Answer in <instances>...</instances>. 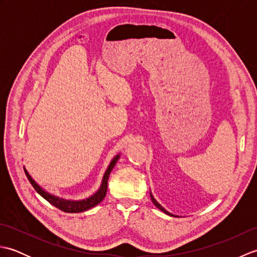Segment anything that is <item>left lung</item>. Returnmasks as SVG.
Segmentation results:
<instances>
[{"mask_svg":"<svg viewBox=\"0 0 257 257\" xmlns=\"http://www.w3.org/2000/svg\"><path fill=\"white\" fill-rule=\"evenodd\" d=\"M150 196H151V200H152V202H154V204L158 207V209H159V210H161V211H163V212H165L166 213V214H168V215H171V216H174L173 214H171V213H169L167 210H165V209H163V207L159 204V203H158V202L156 201V199L154 198V195H152L151 193H150Z\"/></svg>","mask_w":257,"mask_h":257,"instance_id":"1","label":"left lung"}]
</instances>
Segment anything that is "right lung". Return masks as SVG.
I'll use <instances>...</instances> for the list:
<instances>
[{
  "label": "right lung",
  "mask_w": 257,
  "mask_h": 257,
  "mask_svg": "<svg viewBox=\"0 0 257 257\" xmlns=\"http://www.w3.org/2000/svg\"><path fill=\"white\" fill-rule=\"evenodd\" d=\"M120 155L116 156L112 159V161L110 162V165H109L107 171L103 174V178H102V182L99 190L97 191V192L91 195L90 198L86 199V200H81V201H69V200H64L61 198H57L55 195H52L50 193H47L46 191L43 190L40 185H38L34 180L32 179V177L29 174V172L26 171V169L24 168V171L27 179H29V181L31 182V184L33 185V188L36 190V192L42 195L43 198H44L46 201L50 202L51 204H53L54 206H56L57 209H59L61 211H64L66 213H79V212H84L91 209V207H94L95 205H97L98 203H100V202L103 200V198L106 196L107 193V188H108V178H109V174H110L111 170L113 169V167L116 166V163L119 159Z\"/></svg>",
  "instance_id": "1"
}]
</instances>
